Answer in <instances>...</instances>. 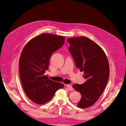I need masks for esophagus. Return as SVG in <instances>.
Returning a JSON list of instances; mask_svg holds the SVG:
<instances>
[{"mask_svg":"<svg viewBox=\"0 0 126 126\" xmlns=\"http://www.w3.org/2000/svg\"><path fill=\"white\" fill-rule=\"evenodd\" d=\"M67 88L69 89V91L73 90V88H72V86L71 85H70V84L67 85Z\"/></svg>","mask_w":126,"mask_h":126,"instance_id":"1","label":"esophagus"}]
</instances>
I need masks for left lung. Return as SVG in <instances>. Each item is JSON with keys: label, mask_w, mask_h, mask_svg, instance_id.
<instances>
[{"label": "left lung", "mask_w": 126, "mask_h": 126, "mask_svg": "<svg viewBox=\"0 0 126 126\" xmlns=\"http://www.w3.org/2000/svg\"><path fill=\"white\" fill-rule=\"evenodd\" d=\"M69 51L76 66L83 72L86 81L72 87L81 94L77 106L85 108L93 105L104 91L109 76L108 61L102 48L94 41L81 36L68 38Z\"/></svg>", "instance_id": "left-lung-1"}]
</instances>
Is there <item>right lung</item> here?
<instances>
[{"label": "right lung", "mask_w": 126, "mask_h": 126, "mask_svg": "<svg viewBox=\"0 0 126 126\" xmlns=\"http://www.w3.org/2000/svg\"><path fill=\"white\" fill-rule=\"evenodd\" d=\"M64 37L42 33L30 40L24 47L19 62L20 80L25 93L38 105L50 100L63 85L45 76L53 52L62 47Z\"/></svg>", "instance_id": "right-lung-1"}]
</instances>
